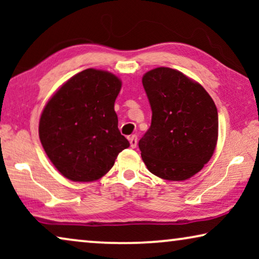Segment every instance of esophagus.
Listing matches in <instances>:
<instances>
[{"label":"esophagus","instance_id":"obj_1","mask_svg":"<svg viewBox=\"0 0 259 259\" xmlns=\"http://www.w3.org/2000/svg\"><path fill=\"white\" fill-rule=\"evenodd\" d=\"M128 140H130L131 147H132V148H136V147H137V145H138V138H137V136H131Z\"/></svg>","mask_w":259,"mask_h":259}]
</instances>
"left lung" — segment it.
<instances>
[{"instance_id":"left-lung-1","label":"left lung","mask_w":259,"mask_h":259,"mask_svg":"<svg viewBox=\"0 0 259 259\" xmlns=\"http://www.w3.org/2000/svg\"><path fill=\"white\" fill-rule=\"evenodd\" d=\"M152 109L139 140L141 158L159 178L186 180L204 167L218 139V112L204 87L178 70L159 67L143 76Z\"/></svg>"}]
</instances>
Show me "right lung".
Returning a JSON list of instances; mask_svg holds the SVG:
<instances>
[{"instance_id":"add662e5","label":"right lung","mask_w":259,"mask_h":259,"mask_svg":"<svg viewBox=\"0 0 259 259\" xmlns=\"http://www.w3.org/2000/svg\"><path fill=\"white\" fill-rule=\"evenodd\" d=\"M121 81L88 68L62 84L45 106L38 136L46 154L67 179L93 182L130 146L118 128L114 102Z\"/></svg>"}]
</instances>
